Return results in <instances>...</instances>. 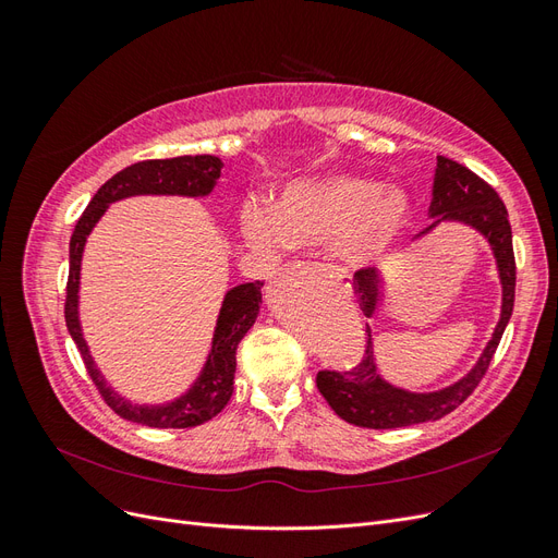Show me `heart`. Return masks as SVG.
Here are the masks:
<instances>
[{"label":"heart","instance_id":"obj_1","mask_svg":"<svg viewBox=\"0 0 558 558\" xmlns=\"http://www.w3.org/2000/svg\"><path fill=\"white\" fill-rule=\"evenodd\" d=\"M410 202L388 185L353 174L295 181L279 197L277 211L263 202L242 209L244 240L275 253L286 244H337L353 267L375 265L408 226Z\"/></svg>","mask_w":558,"mask_h":558}]
</instances>
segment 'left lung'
<instances>
[{"label":"left lung","instance_id":"obj_1","mask_svg":"<svg viewBox=\"0 0 558 558\" xmlns=\"http://www.w3.org/2000/svg\"><path fill=\"white\" fill-rule=\"evenodd\" d=\"M428 214L435 221L424 232H418L416 238H424V234H428L445 221H456L482 232L488 246H492L498 265V277L502 283V307L498 326L480 361L463 379L433 393H412L379 377L373 353V330L365 324L367 340L363 359L349 369H320L316 375L320 396L328 400L337 416H342L353 426L375 430L404 428L412 424H424V421H437L453 412L475 391L477 384L486 375L488 363H492L500 344V337L512 316L517 265L508 209H505L498 193L475 172H470L468 167L445 156H437L433 202ZM381 289L384 279L375 267L359 269L353 275V291H356L359 305L367 318H373L379 307V300L384 298Z\"/></svg>","mask_w":558,"mask_h":558}]
</instances>
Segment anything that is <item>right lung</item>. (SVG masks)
<instances>
[{
  "label": "right lung",
  "mask_w": 558,
  "mask_h": 558,
  "mask_svg": "<svg viewBox=\"0 0 558 558\" xmlns=\"http://www.w3.org/2000/svg\"><path fill=\"white\" fill-rule=\"evenodd\" d=\"M221 158L216 156H179L167 160H144L134 162L125 170L113 174L102 189H99L86 211L81 214L70 242V279H66V300H64V320L74 344L81 351L88 375L97 386L99 396L105 398L109 408L134 424L150 428H193L205 424L221 412L230 396L234 381V367H238V344L248 328L256 324L263 302V281L240 283L230 289L223 298V307L218 312L211 351L205 367H202L195 384L167 404H132L130 400L118 396L107 379L99 373L86 340L81 332L78 320V281H81V258L86 248L88 234L95 223L102 218L111 202L125 199L132 195H183V197H205L214 191L221 177Z\"/></svg>",
  "instance_id": "1"
}]
</instances>
